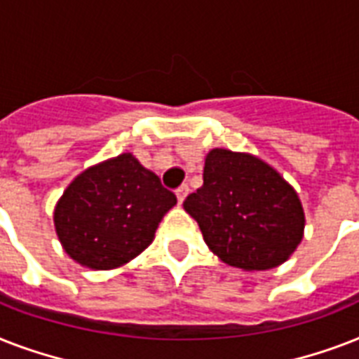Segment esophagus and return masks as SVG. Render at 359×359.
I'll list each match as a JSON object with an SVG mask.
<instances>
[{
  "instance_id": "1",
  "label": "esophagus",
  "mask_w": 359,
  "mask_h": 359,
  "mask_svg": "<svg viewBox=\"0 0 359 359\" xmlns=\"http://www.w3.org/2000/svg\"><path fill=\"white\" fill-rule=\"evenodd\" d=\"M188 191H190V188H188V184H182L177 188V199H179V203H182L186 199V196H188Z\"/></svg>"
}]
</instances>
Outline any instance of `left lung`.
I'll return each instance as SVG.
<instances>
[{
    "label": "left lung",
    "mask_w": 359,
    "mask_h": 359,
    "mask_svg": "<svg viewBox=\"0 0 359 359\" xmlns=\"http://www.w3.org/2000/svg\"><path fill=\"white\" fill-rule=\"evenodd\" d=\"M184 210L207 245L231 266L268 270L285 262L304 235V208L283 177L259 158L227 149L207 154L203 186Z\"/></svg>",
    "instance_id": "1"
}]
</instances>
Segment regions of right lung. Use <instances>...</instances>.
<instances>
[{"label": "right lung", "mask_w": 359, "mask_h": 359, "mask_svg": "<svg viewBox=\"0 0 359 359\" xmlns=\"http://www.w3.org/2000/svg\"><path fill=\"white\" fill-rule=\"evenodd\" d=\"M177 196L132 154H121L76 177L59 199L53 222L65 251L95 270L117 268L151 244Z\"/></svg>", "instance_id": "add662e5"}]
</instances>
